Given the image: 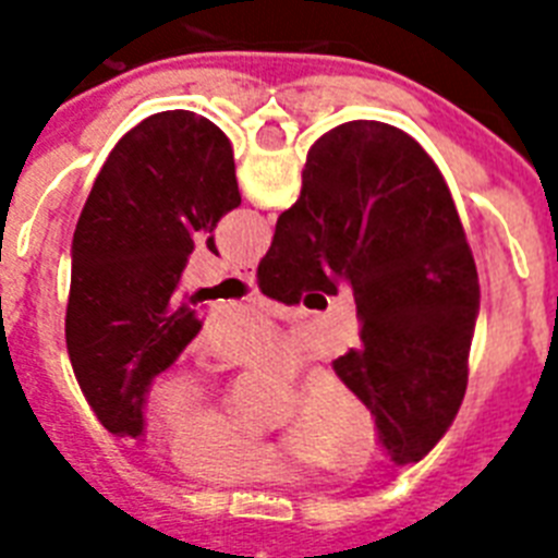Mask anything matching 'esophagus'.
<instances>
[{
    "label": "esophagus",
    "mask_w": 558,
    "mask_h": 558,
    "mask_svg": "<svg viewBox=\"0 0 558 558\" xmlns=\"http://www.w3.org/2000/svg\"><path fill=\"white\" fill-rule=\"evenodd\" d=\"M236 275L243 280H248V283H254V266L252 263H243V266H236Z\"/></svg>",
    "instance_id": "esophagus-1"
}]
</instances>
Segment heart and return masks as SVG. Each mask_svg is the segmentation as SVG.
I'll return each mask as SVG.
<instances>
[{
    "label": "heart",
    "mask_w": 558,
    "mask_h": 558,
    "mask_svg": "<svg viewBox=\"0 0 558 558\" xmlns=\"http://www.w3.org/2000/svg\"><path fill=\"white\" fill-rule=\"evenodd\" d=\"M228 365L287 373L301 362L295 339L266 318L228 327L217 341ZM156 414L170 428V454L179 466L217 484H252L289 475L306 458L327 466H359L373 440L365 405L330 373L298 390L289 437L252 428L226 414L219 390L199 371L179 367L156 385Z\"/></svg>",
    "instance_id": "heart-1"
}]
</instances>
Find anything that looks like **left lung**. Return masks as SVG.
Here are the masks:
<instances>
[{
  "label": "left lung",
  "mask_w": 558,
  "mask_h": 558,
  "mask_svg": "<svg viewBox=\"0 0 558 558\" xmlns=\"http://www.w3.org/2000/svg\"><path fill=\"white\" fill-rule=\"evenodd\" d=\"M240 205L234 153L208 118H144L104 161L72 240L65 348L74 379L118 437L144 434V397L202 330L179 278Z\"/></svg>",
  "instance_id": "obj_1"
}]
</instances>
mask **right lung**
<instances>
[{
    "label": "right lung",
    "instance_id": "obj_1",
    "mask_svg": "<svg viewBox=\"0 0 558 558\" xmlns=\"http://www.w3.org/2000/svg\"><path fill=\"white\" fill-rule=\"evenodd\" d=\"M339 280L362 330L332 371L371 408L390 460L416 463L466 393L481 287L446 179L397 126L350 121L322 135L257 266L263 295L287 306L310 289L336 295Z\"/></svg>",
    "mask_w": 558,
    "mask_h": 558
}]
</instances>
